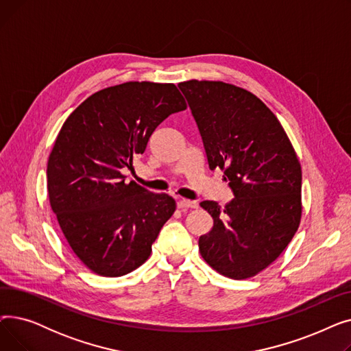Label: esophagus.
Returning a JSON list of instances; mask_svg holds the SVG:
<instances>
[{
    "instance_id": "esophagus-1",
    "label": "esophagus",
    "mask_w": 351,
    "mask_h": 351,
    "mask_svg": "<svg viewBox=\"0 0 351 351\" xmlns=\"http://www.w3.org/2000/svg\"><path fill=\"white\" fill-rule=\"evenodd\" d=\"M178 208L179 209H195L197 208V204L193 200H186V199H182L178 202Z\"/></svg>"
}]
</instances>
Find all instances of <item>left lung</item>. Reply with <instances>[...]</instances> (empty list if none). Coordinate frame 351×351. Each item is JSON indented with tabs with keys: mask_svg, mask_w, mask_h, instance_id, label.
<instances>
[{
	"mask_svg": "<svg viewBox=\"0 0 351 351\" xmlns=\"http://www.w3.org/2000/svg\"><path fill=\"white\" fill-rule=\"evenodd\" d=\"M179 89L196 121L210 169L220 168L233 199L204 200L213 228L199 237L205 262L226 278H252L278 259L302 217V168L279 119L252 92L220 81Z\"/></svg>",
	"mask_w": 351,
	"mask_h": 351,
	"instance_id": "obj_1",
	"label": "left lung"
}]
</instances>
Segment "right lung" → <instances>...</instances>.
<instances>
[{
  "label": "right lung",
  "mask_w": 351,
  "mask_h": 351,
  "mask_svg": "<svg viewBox=\"0 0 351 351\" xmlns=\"http://www.w3.org/2000/svg\"><path fill=\"white\" fill-rule=\"evenodd\" d=\"M185 109L173 84L125 82L95 92L62 125L47 166L49 204L89 270L118 278L151 256L175 199L125 183L122 171L160 122Z\"/></svg>",
  "instance_id": "obj_1"
}]
</instances>
